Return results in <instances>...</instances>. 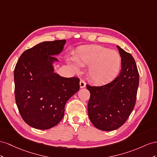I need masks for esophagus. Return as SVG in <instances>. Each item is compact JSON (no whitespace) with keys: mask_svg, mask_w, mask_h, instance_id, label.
Here are the masks:
<instances>
[{"mask_svg":"<svg viewBox=\"0 0 157 157\" xmlns=\"http://www.w3.org/2000/svg\"><path fill=\"white\" fill-rule=\"evenodd\" d=\"M79 86H80V88L85 87L86 86V82H85L83 79H81V80H80V82H79Z\"/></svg>","mask_w":157,"mask_h":157,"instance_id":"esophagus-1","label":"esophagus"}]
</instances>
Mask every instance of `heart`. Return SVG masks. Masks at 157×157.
I'll return each instance as SVG.
<instances>
[{
  "label": "heart",
  "instance_id": "b5f03b06",
  "mask_svg": "<svg viewBox=\"0 0 157 157\" xmlns=\"http://www.w3.org/2000/svg\"><path fill=\"white\" fill-rule=\"evenodd\" d=\"M75 60L80 66H89L88 76L97 84H105L113 80L121 68V56L116 51L97 44L80 48ZM74 71H78L79 67L71 64Z\"/></svg>",
  "mask_w": 157,
  "mask_h": 157
}]
</instances>
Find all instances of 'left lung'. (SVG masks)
I'll list each match as a JSON object with an SVG mask.
<instances>
[{
  "instance_id": "obj_1",
  "label": "left lung",
  "mask_w": 157,
  "mask_h": 157,
  "mask_svg": "<svg viewBox=\"0 0 157 157\" xmlns=\"http://www.w3.org/2000/svg\"><path fill=\"white\" fill-rule=\"evenodd\" d=\"M122 60L119 75L102 86L87 85L90 92L88 116L94 126L113 131L126 122L136 105L140 75L131 54L117 46Z\"/></svg>"
}]
</instances>
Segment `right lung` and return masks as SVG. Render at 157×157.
<instances>
[{
  "label": "right lung",
  "instance_id": "1",
  "mask_svg": "<svg viewBox=\"0 0 157 157\" xmlns=\"http://www.w3.org/2000/svg\"><path fill=\"white\" fill-rule=\"evenodd\" d=\"M66 40L44 41L27 49L14 69L15 98L20 114L31 127L50 129L59 124L69 98L79 91V79L54 72L52 55L63 50Z\"/></svg>",
  "mask_w": 157,
  "mask_h": 157
}]
</instances>
